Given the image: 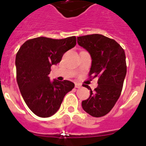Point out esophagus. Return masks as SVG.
<instances>
[{"label": "esophagus", "instance_id": "1", "mask_svg": "<svg viewBox=\"0 0 146 146\" xmlns=\"http://www.w3.org/2000/svg\"><path fill=\"white\" fill-rule=\"evenodd\" d=\"M81 85L80 84V83H75V88H81Z\"/></svg>", "mask_w": 146, "mask_h": 146}]
</instances>
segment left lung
Here are the masks:
<instances>
[{"mask_svg": "<svg viewBox=\"0 0 146 146\" xmlns=\"http://www.w3.org/2000/svg\"><path fill=\"white\" fill-rule=\"evenodd\" d=\"M77 43L91 55L90 77H99L94 91L87 85L83 86L91 95L82 102V107L91 116H104L113 109L121 94L126 74L124 50L114 39L101 34L77 37Z\"/></svg>", "mask_w": 146, "mask_h": 146, "instance_id": "left-lung-1", "label": "left lung"}]
</instances>
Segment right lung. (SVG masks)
Segmentation results:
<instances>
[{
	"label": "right lung",
	"mask_w": 146,
	"mask_h": 146,
	"mask_svg": "<svg viewBox=\"0 0 146 146\" xmlns=\"http://www.w3.org/2000/svg\"><path fill=\"white\" fill-rule=\"evenodd\" d=\"M76 45V37L53 39L38 37L29 39L16 55L17 82L29 109L42 118L55 114L66 94L74 88L69 80L50 81L52 65L61 60L64 54Z\"/></svg>",
	"instance_id": "obj_1"
}]
</instances>
